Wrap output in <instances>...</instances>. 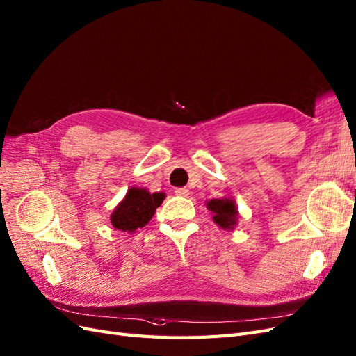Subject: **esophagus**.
<instances>
[{
  "label": "esophagus",
  "instance_id": "esophagus-1",
  "mask_svg": "<svg viewBox=\"0 0 356 356\" xmlns=\"http://www.w3.org/2000/svg\"><path fill=\"white\" fill-rule=\"evenodd\" d=\"M176 195H179V197H188L189 195V189H186V188H176Z\"/></svg>",
  "mask_w": 356,
  "mask_h": 356
}]
</instances>
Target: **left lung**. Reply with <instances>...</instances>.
I'll use <instances>...</instances> for the list:
<instances>
[{
	"label": "left lung",
	"mask_w": 356,
	"mask_h": 356,
	"mask_svg": "<svg viewBox=\"0 0 356 356\" xmlns=\"http://www.w3.org/2000/svg\"><path fill=\"white\" fill-rule=\"evenodd\" d=\"M207 209L213 213V220L223 229H234L238 220L236 201L231 198H213L207 202Z\"/></svg>",
	"instance_id": "1"
}]
</instances>
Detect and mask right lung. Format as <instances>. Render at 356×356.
Returning a JSON list of instances; mask_svg holds the SVG:
<instances>
[{
  "label": "right lung",
  "mask_w": 356,
  "mask_h": 356,
  "mask_svg": "<svg viewBox=\"0 0 356 356\" xmlns=\"http://www.w3.org/2000/svg\"><path fill=\"white\" fill-rule=\"evenodd\" d=\"M164 198V192L150 194L145 188H129L125 198L111 213V225L122 232H134L137 228H143L155 215Z\"/></svg>",
  "instance_id": "add662e5"
}]
</instances>
